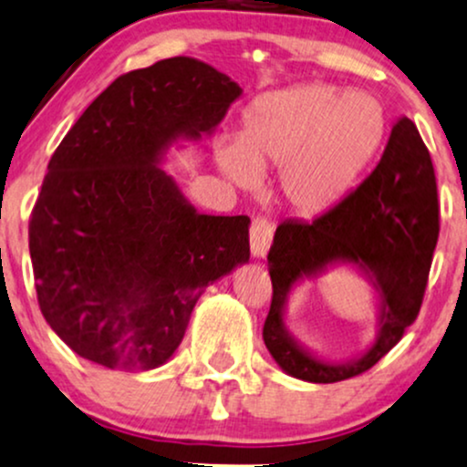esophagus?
<instances>
[{"label":"esophagus","instance_id":"obj_1","mask_svg":"<svg viewBox=\"0 0 467 467\" xmlns=\"http://www.w3.org/2000/svg\"><path fill=\"white\" fill-rule=\"evenodd\" d=\"M271 239H274V228H271V223L265 220V217H256L250 228V247L254 256L263 258L265 254L269 252Z\"/></svg>","mask_w":467,"mask_h":467}]
</instances>
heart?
Masks as SVG:
<instances>
[{"mask_svg":"<svg viewBox=\"0 0 467 467\" xmlns=\"http://www.w3.org/2000/svg\"><path fill=\"white\" fill-rule=\"evenodd\" d=\"M386 138V109L368 92L299 84L263 94L245 109L237 141L215 150L222 172L254 187L258 170L282 168V196L297 213L332 209L362 179Z\"/></svg>","mask_w":467,"mask_h":467,"instance_id":"1","label":"heart"}]
</instances>
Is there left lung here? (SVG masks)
Instances as JSON below:
<instances>
[{"mask_svg":"<svg viewBox=\"0 0 467 467\" xmlns=\"http://www.w3.org/2000/svg\"><path fill=\"white\" fill-rule=\"evenodd\" d=\"M440 234V204L433 163L410 118L394 122L381 161L362 185L317 220L282 222L269 250L274 285L263 327L275 364L295 379L334 383L349 379L379 359L416 321ZM334 266H351L378 293L376 342L358 358L329 363L287 332V293Z\"/></svg>","mask_w":467,"mask_h":467,"instance_id":"left-lung-1","label":"left lung"}]
</instances>
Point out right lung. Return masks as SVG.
<instances>
[{
    "label": "right lung",
    "instance_id": "right-lung-1",
    "mask_svg": "<svg viewBox=\"0 0 467 467\" xmlns=\"http://www.w3.org/2000/svg\"><path fill=\"white\" fill-rule=\"evenodd\" d=\"M237 81L168 57L118 77L47 165L29 220L38 304L77 356L150 370L179 349L204 288L250 261V217L204 215L161 161L220 127Z\"/></svg>",
    "mask_w": 467,
    "mask_h": 467
}]
</instances>
